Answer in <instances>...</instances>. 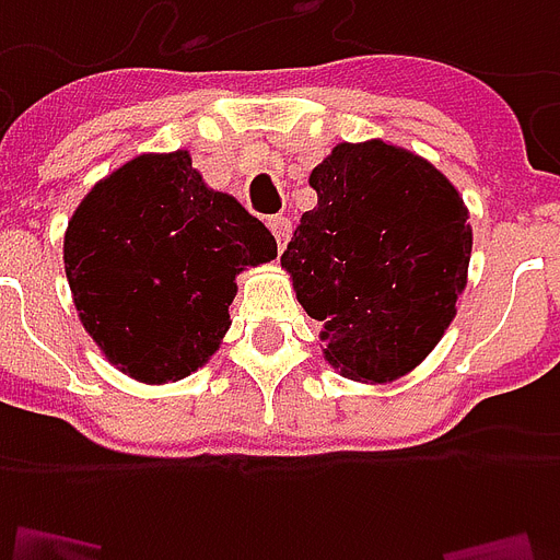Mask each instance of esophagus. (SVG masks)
Listing matches in <instances>:
<instances>
[{
  "mask_svg": "<svg viewBox=\"0 0 560 560\" xmlns=\"http://www.w3.org/2000/svg\"><path fill=\"white\" fill-rule=\"evenodd\" d=\"M269 229H271V234H275V240H277V246L283 248L285 246V240H289V234H291V220L289 217H271L269 220Z\"/></svg>",
  "mask_w": 560,
  "mask_h": 560,
  "instance_id": "esophagus-1",
  "label": "esophagus"
}]
</instances>
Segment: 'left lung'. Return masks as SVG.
<instances>
[{
	"mask_svg": "<svg viewBox=\"0 0 560 560\" xmlns=\"http://www.w3.org/2000/svg\"><path fill=\"white\" fill-rule=\"evenodd\" d=\"M308 186L317 206L280 257L300 306L323 323V354L343 377L397 381L435 349L466 289L464 197L383 140L335 145Z\"/></svg>",
	"mask_w": 560,
	"mask_h": 560,
	"instance_id": "left-lung-1",
	"label": "left lung"
}]
</instances>
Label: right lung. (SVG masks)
<instances>
[{"label": "right lung", "mask_w": 560, "mask_h": 560, "mask_svg": "<svg viewBox=\"0 0 560 560\" xmlns=\"http://www.w3.org/2000/svg\"><path fill=\"white\" fill-rule=\"evenodd\" d=\"M73 306L100 352L142 383L183 381L220 349L246 266L271 231L214 191L188 151L140 154L100 179L65 231Z\"/></svg>", "instance_id": "add662e5"}]
</instances>
